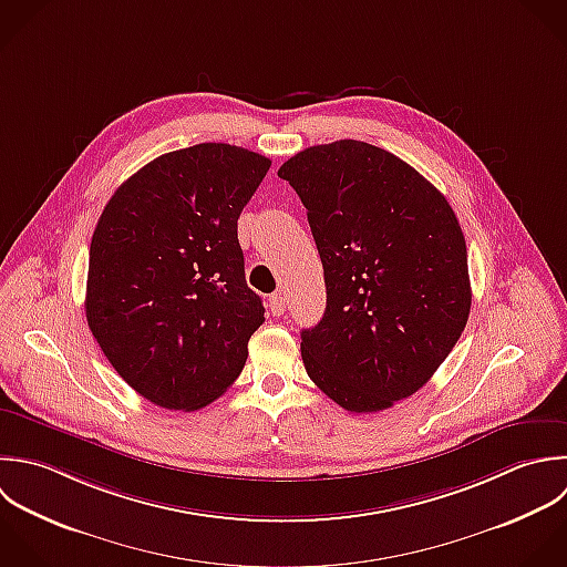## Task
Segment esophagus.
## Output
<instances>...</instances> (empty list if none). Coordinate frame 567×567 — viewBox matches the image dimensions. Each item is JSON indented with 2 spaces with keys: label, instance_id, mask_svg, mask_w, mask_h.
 Wrapping results in <instances>:
<instances>
[{
  "label": "esophagus",
  "instance_id": "obj_1",
  "mask_svg": "<svg viewBox=\"0 0 567 567\" xmlns=\"http://www.w3.org/2000/svg\"><path fill=\"white\" fill-rule=\"evenodd\" d=\"M269 309H271L274 316H282V313H285V309H287V298H285L282 291L269 296Z\"/></svg>",
  "mask_w": 567,
  "mask_h": 567
}]
</instances>
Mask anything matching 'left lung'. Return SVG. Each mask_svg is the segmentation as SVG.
<instances>
[{"label":"left lung","instance_id":"obj_1","mask_svg":"<svg viewBox=\"0 0 567 567\" xmlns=\"http://www.w3.org/2000/svg\"><path fill=\"white\" fill-rule=\"evenodd\" d=\"M278 176L307 207L327 285L322 320L300 333L305 369L344 411L391 409L433 378L468 322L460 220L417 169L364 141L307 147Z\"/></svg>","mask_w":567,"mask_h":567}]
</instances>
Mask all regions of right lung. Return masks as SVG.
I'll use <instances>...</instances> for the list:
<instances>
[{
	"mask_svg": "<svg viewBox=\"0 0 567 567\" xmlns=\"http://www.w3.org/2000/svg\"><path fill=\"white\" fill-rule=\"evenodd\" d=\"M271 161L227 143L167 152L107 200L90 243L85 318L145 400L196 411L220 398L265 322L247 287L238 216Z\"/></svg>",
	"mask_w": 567,
	"mask_h": 567,
	"instance_id": "add662e5",
	"label": "right lung"
}]
</instances>
